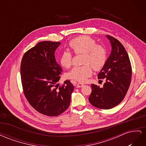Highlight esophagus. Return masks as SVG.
Here are the masks:
<instances>
[{
	"mask_svg": "<svg viewBox=\"0 0 146 146\" xmlns=\"http://www.w3.org/2000/svg\"><path fill=\"white\" fill-rule=\"evenodd\" d=\"M84 86V84L82 83H78L76 85L77 88H82Z\"/></svg>",
	"mask_w": 146,
	"mask_h": 146,
	"instance_id": "esophagus-1",
	"label": "esophagus"
}]
</instances>
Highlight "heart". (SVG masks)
<instances>
[{
    "label": "heart",
    "instance_id": "b5f03b06",
    "mask_svg": "<svg viewBox=\"0 0 146 146\" xmlns=\"http://www.w3.org/2000/svg\"><path fill=\"white\" fill-rule=\"evenodd\" d=\"M70 49L75 54H83V64L74 67L68 73V77L83 82L91 76L92 68L99 70L103 68L107 59V50L104 46L97 44L93 38L81 36L72 39L69 43ZM60 63L63 68L69 69L72 64V56L69 52H64L60 57Z\"/></svg>",
    "mask_w": 146,
    "mask_h": 146
}]
</instances>
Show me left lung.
Listing matches in <instances>:
<instances>
[{
	"instance_id": "8db88e82",
	"label": "left lung",
	"mask_w": 146,
	"mask_h": 146,
	"mask_svg": "<svg viewBox=\"0 0 146 146\" xmlns=\"http://www.w3.org/2000/svg\"><path fill=\"white\" fill-rule=\"evenodd\" d=\"M111 52L98 74V78H105L102 88L91 84L89 101L100 109L108 110L116 107L124 99L131 78V66L124 47L117 39L107 35Z\"/></svg>"
}]
</instances>
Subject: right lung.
I'll return each instance as SVG.
<instances>
[{"mask_svg": "<svg viewBox=\"0 0 146 146\" xmlns=\"http://www.w3.org/2000/svg\"><path fill=\"white\" fill-rule=\"evenodd\" d=\"M60 42L41 41L26 52L21 61L24 94L32 107L44 115L56 116L68 109L74 85L69 80L59 86L62 72L55 52Z\"/></svg>", "mask_w": 146, "mask_h": 146, "instance_id": "obj_1", "label": "right lung"}]
</instances>
